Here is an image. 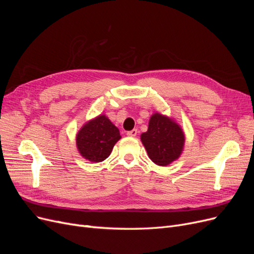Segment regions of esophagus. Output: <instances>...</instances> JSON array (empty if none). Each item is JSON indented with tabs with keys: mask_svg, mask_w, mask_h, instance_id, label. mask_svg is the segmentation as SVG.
I'll return each mask as SVG.
<instances>
[{
	"mask_svg": "<svg viewBox=\"0 0 254 254\" xmlns=\"http://www.w3.org/2000/svg\"><path fill=\"white\" fill-rule=\"evenodd\" d=\"M136 133H137V130L136 129H132V130H130V131H127V135L128 136H135L136 135Z\"/></svg>",
	"mask_w": 254,
	"mask_h": 254,
	"instance_id": "34e87169",
	"label": "esophagus"
}]
</instances>
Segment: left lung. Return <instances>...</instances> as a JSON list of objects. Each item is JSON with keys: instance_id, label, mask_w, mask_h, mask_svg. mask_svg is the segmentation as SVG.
I'll list each match as a JSON object with an SVG mask.
<instances>
[{"instance_id": "obj_1", "label": "left lung", "mask_w": 254, "mask_h": 254, "mask_svg": "<svg viewBox=\"0 0 254 254\" xmlns=\"http://www.w3.org/2000/svg\"><path fill=\"white\" fill-rule=\"evenodd\" d=\"M141 141L152 162L166 166L181 155L184 133L173 120L155 113L149 120L148 130L142 133Z\"/></svg>"}]
</instances>
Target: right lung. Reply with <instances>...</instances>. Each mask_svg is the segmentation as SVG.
Returning <instances> with one entry per match:
<instances>
[{
	"mask_svg": "<svg viewBox=\"0 0 254 254\" xmlns=\"http://www.w3.org/2000/svg\"><path fill=\"white\" fill-rule=\"evenodd\" d=\"M120 139L119 129L108 118L99 115L79 130L76 145L84 159L91 162H102L109 157L114 144Z\"/></svg>",
	"mask_w": 254,
	"mask_h": 254,
	"instance_id": "right-lung-1",
	"label": "right lung"
}]
</instances>
